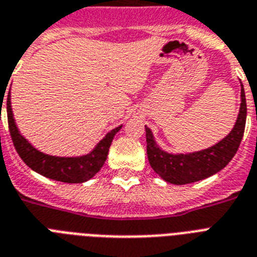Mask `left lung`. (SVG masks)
Returning <instances> with one entry per match:
<instances>
[{"mask_svg":"<svg viewBox=\"0 0 257 257\" xmlns=\"http://www.w3.org/2000/svg\"><path fill=\"white\" fill-rule=\"evenodd\" d=\"M240 101L236 122L231 132L215 145L198 152L186 154L165 152L156 143L153 132L145 125L148 160L152 169L164 181L173 185L198 182L220 172L232 160L243 139L247 118V104L243 84L240 89Z\"/></svg>","mask_w":257,"mask_h":257,"instance_id":"obj_1","label":"left lung"}]
</instances>
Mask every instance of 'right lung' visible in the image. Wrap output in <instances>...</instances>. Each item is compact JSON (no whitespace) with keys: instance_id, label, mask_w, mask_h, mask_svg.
<instances>
[{"instance_id":"add662e5","label":"right lung","mask_w":257,"mask_h":257,"mask_svg":"<svg viewBox=\"0 0 257 257\" xmlns=\"http://www.w3.org/2000/svg\"><path fill=\"white\" fill-rule=\"evenodd\" d=\"M6 110H8V121H9L12 140H13L17 153L20 154V157L24 160L25 164L41 176L64 183H83L95 177L96 173L103 168L104 162L107 160L108 150H109L114 135L122 128V125H120L108 132L105 137L100 140L89 153L78 156V157H58V156L42 153L41 150L33 147L24 136L21 135L14 120L10 91L8 95Z\"/></svg>"}]
</instances>
